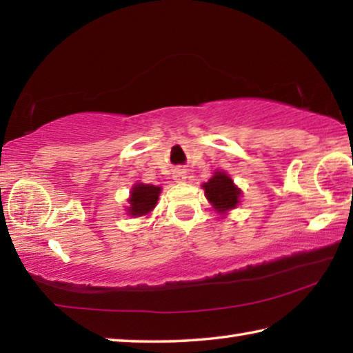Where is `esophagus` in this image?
<instances>
[{
	"label": "esophagus",
	"mask_w": 353,
	"mask_h": 353,
	"mask_svg": "<svg viewBox=\"0 0 353 353\" xmlns=\"http://www.w3.org/2000/svg\"><path fill=\"white\" fill-rule=\"evenodd\" d=\"M187 179V174H185V171L183 170H181V168H177V170L174 171V181L176 182H183Z\"/></svg>",
	"instance_id": "esophagus-1"
}]
</instances>
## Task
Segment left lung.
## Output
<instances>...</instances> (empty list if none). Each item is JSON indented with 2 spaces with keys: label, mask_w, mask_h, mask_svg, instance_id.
<instances>
[{
  "label": "left lung",
  "mask_w": 353,
  "mask_h": 353,
  "mask_svg": "<svg viewBox=\"0 0 353 353\" xmlns=\"http://www.w3.org/2000/svg\"><path fill=\"white\" fill-rule=\"evenodd\" d=\"M204 194L217 212L225 214L239 204L241 190L234 185L231 177L223 171H215L206 183H203Z\"/></svg>",
  "instance_id": "8db88e82"
}]
</instances>
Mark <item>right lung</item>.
Segmentation results:
<instances>
[{"label": "right lung", "mask_w": 353, "mask_h": 353, "mask_svg": "<svg viewBox=\"0 0 353 353\" xmlns=\"http://www.w3.org/2000/svg\"><path fill=\"white\" fill-rule=\"evenodd\" d=\"M161 188L150 183H136L130 192V208H126L131 217H141L154 210L157 201H159Z\"/></svg>", "instance_id": "add662e5"}]
</instances>
